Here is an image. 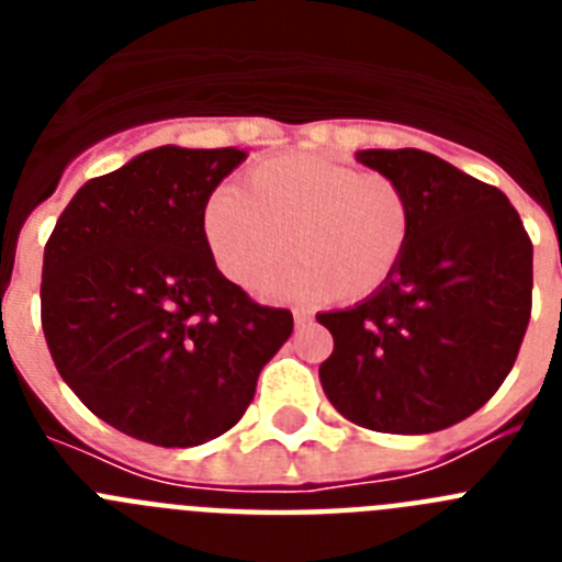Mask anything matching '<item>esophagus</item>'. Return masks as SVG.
I'll return each instance as SVG.
<instances>
[{
	"label": "esophagus",
	"mask_w": 562,
	"mask_h": 562,
	"mask_svg": "<svg viewBox=\"0 0 562 562\" xmlns=\"http://www.w3.org/2000/svg\"><path fill=\"white\" fill-rule=\"evenodd\" d=\"M292 321H295V326H304V324H310L312 315L306 310H292Z\"/></svg>",
	"instance_id": "1"
}]
</instances>
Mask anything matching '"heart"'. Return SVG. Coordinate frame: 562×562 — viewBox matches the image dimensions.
Segmentation results:
<instances>
[{
    "label": "heart",
    "mask_w": 562,
    "mask_h": 562,
    "mask_svg": "<svg viewBox=\"0 0 562 562\" xmlns=\"http://www.w3.org/2000/svg\"><path fill=\"white\" fill-rule=\"evenodd\" d=\"M414 220L408 188L389 173L290 154L252 168L245 191L213 193L202 233L233 284H263L292 240L299 261L265 295L362 301L396 272Z\"/></svg>",
    "instance_id": "b5f03b06"
}]
</instances>
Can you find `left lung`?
<instances>
[{
	"label": "left lung",
	"instance_id": "left-lung-1",
	"mask_svg": "<svg viewBox=\"0 0 562 562\" xmlns=\"http://www.w3.org/2000/svg\"><path fill=\"white\" fill-rule=\"evenodd\" d=\"M357 162L408 188L414 236L374 295L317 315L335 337L317 374L360 428L436 434L513 371L532 315V241L498 188L436 154L362 148Z\"/></svg>",
	"mask_w": 562,
	"mask_h": 562
}]
</instances>
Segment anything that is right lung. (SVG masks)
Wrapping results in <instances>:
<instances>
[{"label": "right lung", "instance_id": "add662e5", "mask_svg": "<svg viewBox=\"0 0 562 562\" xmlns=\"http://www.w3.org/2000/svg\"><path fill=\"white\" fill-rule=\"evenodd\" d=\"M245 148L157 146L78 188L44 247L49 355L98 419L160 448L231 430L292 312L261 306L207 250L202 211Z\"/></svg>", "mask_w": 562, "mask_h": 562}]
</instances>
